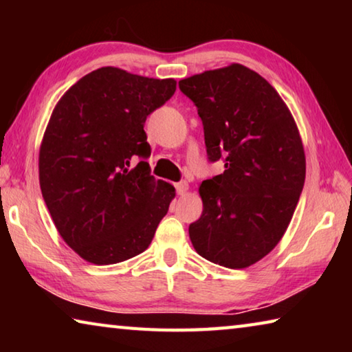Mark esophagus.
Here are the masks:
<instances>
[{"mask_svg": "<svg viewBox=\"0 0 352 352\" xmlns=\"http://www.w3.org/2000/svg\"><path fill=\"white\" fill-rule=\"evenodd\" d=\"M175 190H177V194H178V195L186 194V190H188V183H186V182H178V183H175Z\"/></svg>", "mask_w": 352, "mask_h": 352, "instance_id": "esophagus-1", "label": "esophagus"}]
</instances>
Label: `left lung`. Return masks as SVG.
I'll return each instance as SVG.
<instances>
[{
    "instance_id": "1",
    "label": "left lung",
    "mask_w": 352,
    "mask_h": 352,
    "mask_svg": "<svg viewBox=\"0 0 352 352\" xmlns=\"http://www.w3.org/2000/svg\"><path fill=\"white\" fill-rule=\"evenodd\" d=\"M197 107L208 162L223 174L201 182L204 212L189 225L201 258L245 269L269 254L294 216L306 178L305 148L287 105L243 65L178 82Z\"/></svg>"
}]
</instances>
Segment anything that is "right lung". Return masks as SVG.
Wrapping results in <instances>:
<instances>
[{"mask_svg": "<svg viewBox=\"0 0 352 352\" xmlns=\"http://www.w3.org/2000/svg\"><path fill=\"white\" fill-rule=\"evenodd\" d=\"M174 79L105 67L58 100L40 147L41 195L63 241L91 264L144 252L175 197L155 180L147 116L175 93Z\"/></svg>", "mask_w": 352, "mask_h": 352, "instance_id": "1", "label": "right lung"}]
</instances>
